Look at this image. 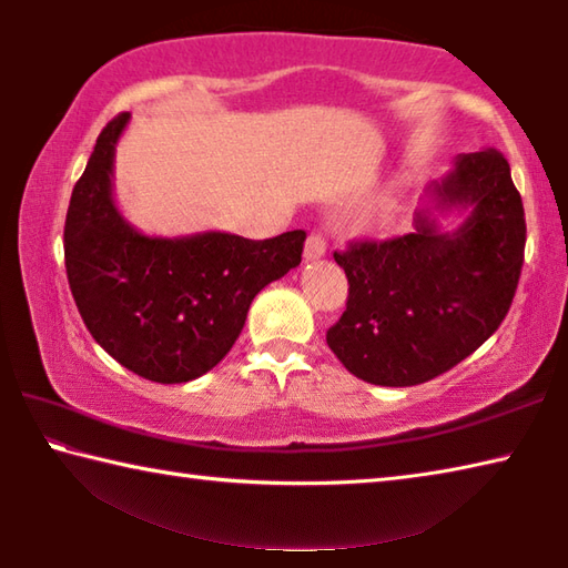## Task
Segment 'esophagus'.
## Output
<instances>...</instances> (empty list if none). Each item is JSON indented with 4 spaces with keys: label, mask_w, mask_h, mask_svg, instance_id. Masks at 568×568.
I'll return each instance as SVG.
<instances>
[{
    "label": "esophagus",
    "mask_w": 568,
    "mask_h": 568,
    "mask_svg": "<svg viewBox=\"0 0 568 568\" xmlns=\"http://www.w3.org/2000/svg\"><path fill=\"white\" fill-rule=\"evenodd\" d=\"M325 250H328V245H325L323 233L313 230V233L305 240V261H318V257L325 255Z\"/></svg>",
    "instance_id": "34e87169"
}]
</instances>
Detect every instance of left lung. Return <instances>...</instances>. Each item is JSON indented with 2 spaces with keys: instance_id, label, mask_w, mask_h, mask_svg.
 I'll return each mask as SVG.
<instances>
[{
  "instance_id": "obj_1",
  "label": "left lung",
  "mask_w": 568,
  "mask_h": 568,
  "mask_svg": "<svg viewBox=\"0 0 568 568\" xmlns=\"http://www.w3.org/2000/svg\"><path fill=\"white\" fill-rule=\"evenodd\" d=\"M466 212L454 234L437 225ZM526 220L511 168L496 150L458 155L430 182L416 230L335 253L348 303L325 335L355 378L418 386L454 368L496 333L524 265Z\"/></svg>"
}]
</instances>
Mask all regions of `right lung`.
<instances>
[{"mask_svg": "<svg viewBox=\"0 0 568 568\" xmlns=\"http://www.w3.org/2000/svg\"><path fill=\"white\" fill-rule=\"evenodd\" d=\"M122 112L100 132L72 190L64 223L67 281L84 325L124 368L155 383H187L225 358L250 303L301 265L305 230L247 240L207 230L150 237L114 205Z\"/></svg>", "mask_w": 568, "mask_h": 568, "instance_id": "add662e5", "label": "right lung"}]
</instances>
